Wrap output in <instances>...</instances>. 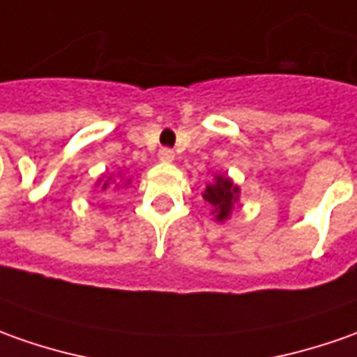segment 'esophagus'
<instances>
[{"label":"esophagus","mask_w":357,"mask_h":357,"mask_svg":"<svg viewBox=\"0 0 357 357\" xmlns=\"http://www.w3.org/2000/svg\"><path fill=\"white\" fill-rule=\"evenodd\" d=\"M158 158L162 162H174L176 160V154H174V150H169V148H162L158 152Z\"/></svg>","instance_id":"esophagus-1"}]
</instances>
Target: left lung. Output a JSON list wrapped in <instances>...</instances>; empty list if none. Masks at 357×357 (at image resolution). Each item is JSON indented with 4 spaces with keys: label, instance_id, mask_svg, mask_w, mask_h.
<instances>
[{
    "label": "left lung",
    "instance_id": "1",
    "mask_svg": "<svg viewBox=\"0 0 357 357\" xmlns=\"http://www.w3.org/2000/svg\"><path fill=\"white\" fill-rule=\"evenodd\" d=\"M238 185H234L232 179L227 178V176H217L215 183L207 185L205 193H203V199L211 203L213 213L217 215L215 219L222 222V220L229 219L232 207L238 203Z\"/></svg>",
    "mask_w": 357,
    "mask_h": 357
}]
</instances>
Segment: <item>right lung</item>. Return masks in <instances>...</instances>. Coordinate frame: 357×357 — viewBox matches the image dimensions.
<instances>
[{"label":"right lung","instance_id":"add662e5","mask_svg":"<svg viewBox=\"0 0 357 357\" xmlns=\"http://www.w3.org/2000/svg\"><path fill=\"white\" fill-rule=\"evenodd\" d=\"M109 179H111V178H107V181H105V183L101 185V189H103V191H105V189L109 188ZM128 181H130V179H128ZM128 181H127V183H128ZM127 183H125V185H127Z\"/></svg>","mask_w":357,"mask_h":357}]
</instances>
